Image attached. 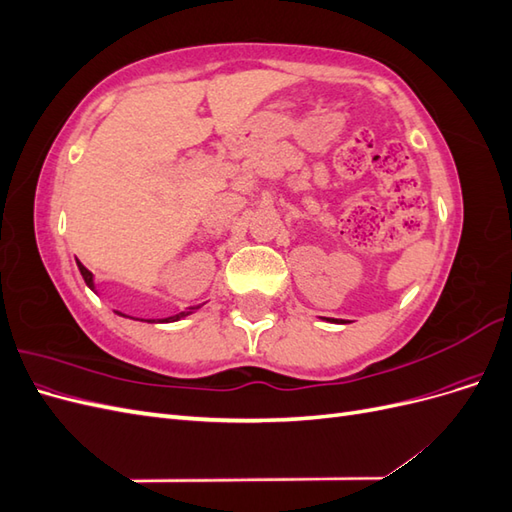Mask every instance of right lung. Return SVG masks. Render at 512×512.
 I'll return each instance as SVG.
<instances>
[{"instance_id": "right-lung-1", "label": "right lung", "mask_w": 512, "mask_h": 512, "mask_svg": "<svg viewBox=\"0 0 512 512\" xmlns=\"http://www.w3.org/2000/svg\"><path fill=\"white\" fill-rule=\"evenodd\" d=\"M79 271H81V275H83V280H85V284L89 286V288H94V277H91V273L81 265L79 262ZM194 309V307H192ZM188 314H192V312H181L179 316H173V318H166V320H160V322H168V320H179V318H183V316H188ZM123 316V314H121Z\"/></svg>"}]
</instances>
